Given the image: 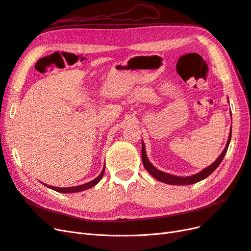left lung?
Returning a JSON list of instances; mask_svg holds the SVG:
<instances>
[{
    "label": "left lung",
    "instance_id": "left-lung-1",
    "mask_svg": "<svg viewBox=\"0 0 251 251\" xmlns=\"http://www.w3.org/2000/svg\"><path fill=\"white\" fill-rule=\"evenodd\" d=\"M231 140V127H230V132H229V136H228V140H227V143L225 146V149L223 150V151L218 157L217 160L211 163L207 168H205L204 170H202L201 172L197 173L195 175H192V176H188V177H180V176H174V175L168 174V173H164L159 171L158 169H156L155 166L150 162V160L148 159L147 153H146V146H144L143 141L141 142L142 144V149H141V157H142V162L144 165V169H146L151 176H153L156 180L158 181H161L163 183L166 184H172V185H189V184H194L197 183V182H199L205 178H207L210 174H212L218 166L220 165V163L222 162L223 158L226 154L227 149H228V146L230 143Z\"/></svg>",
    "mask_w": 251,
    "mask_h": 251
}]
</instances>
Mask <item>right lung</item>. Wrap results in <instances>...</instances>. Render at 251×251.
<instances>
[{
  "mask_svg": "<svg viewBox=\"0 0 251 251\" xmlns=\"http://www.w3.org/2000/svg\"><path fill=\"white\" fill-rule=\"evenodd\" d=\"M103 173H104V168H103V170L101 171V173H100V176L96 177L94 180L90 181V182H87V183H85V184L77 185V186H72V187H54V186H51V185H47V184H45V183H43V182H42V183H43L44 185H46L47 187H49V188L53 189V191L58 192V193H63V194H72V193H78V192L86 191V189H89V188H91V187L95 186V185L98 183V182H100V181L101 180V178H102V176H103Z\"/></svg>",
  "mask_w": 251,
  "mask_h": 251,
  "instance_id": "1",
  "label": "right lung"
}]
</instances>
